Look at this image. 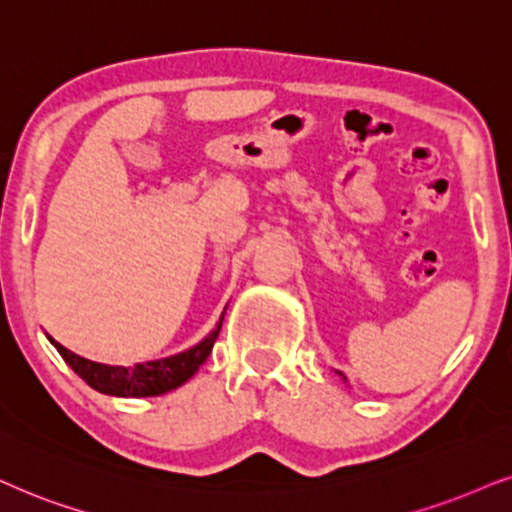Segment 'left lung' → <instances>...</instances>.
Here are the masks:
<instances>
[{"mask_svg": "<svg viewBox=\"0 0 512 512\" xmlns=\"http://www.w3.org/2000/svg\"><path fill=\"white\" fill-rule=\"evenodd\" d=\"M339 375H342V372H339Z\"/></svg>", "mask_w": 512, "mask_h": 512, "instance_id": "left-lung-1", "label": "left lung"}]
</instances>
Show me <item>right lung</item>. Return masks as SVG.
<instances>
[{
	"mask_svg": "<svg viewBox=\"0 0 512 512\" xmlns=\"http://www.w3.org/2000/svg\"><path fill=\"white\" fill-rule=\"evenodd\" d=\"M225 315V311H223ZM223 315L213 327L211 332L201 339L199 344H194L192 349L175 353V356L159 358V361H147L137 363L132 368L125 365H104L87 361V358L78 356V353L68 351L66 346L54 342L49 337V342L56 346V351L61 353V358L71 365L73 372H78L92 389L102 391L109 396H123V399H140V396H161L168 391L178 389L185 384L194 372L199 370V365L206 361L208 353H211L213 344H216L220 327H223Z\"/></svg>",
	"mask_w": 512,
	"mask_h": 512,
	"instance_id": "right-lung-1",
	"label": "right lung"
}]
</instances>
